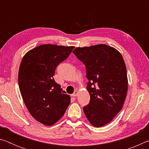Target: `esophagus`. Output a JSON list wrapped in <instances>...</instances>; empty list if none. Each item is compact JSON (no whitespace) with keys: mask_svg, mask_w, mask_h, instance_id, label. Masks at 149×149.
I'll return each instance as SVG.
<instances>
[{"mask_svg":"<svg viewBox=\"0 0 149 149\" xmlns=\"http://www.w3.org/2000/svg\"><path fill=\"white\" fill-rule=\"evenodd\" d=\"M77 95H78V91H75L72 94V96H73V97H77Z\"/></svg>","mask_w":149,"mask_h":149,"instance_id":"esophagus-1","label":"esophagus"}]
</instances>
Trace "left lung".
Listing matches in <instances>:
<instances>
[{"label": "left lung", "instance_id": "1", "mask_svg": "<svg viewBox=\"0 0 149 149\" xmlns=\"http://www.w3.org/2000/svg\"><path fill=\"white\" fill-rule=\"evenodd\" d=\"M85 65L89 104L84 111L97 127L112 120L122 110L127 91L126 66L123 57L114 48L104 44L77 47L73 51Z\"/></svg>", "mask_w": 149, "mask_h": 149}]
</instances>
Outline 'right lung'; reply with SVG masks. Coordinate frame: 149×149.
<instances>
[{
    "label": "right lung",
    "mask_w": 149,
    "mask_h": 149,
    "mask_svg": "<svg viewBox=\"0 0 149 149\" xmlns=\"http://www.w3.org/2000/svg\"><path fill=\"white\" fill-rule=\"evenodd\" d=\"M74 48L42 45L22 58L18 73L20 93L30 114L42 124L57 122L70 104V95L63 93L53 76L56 67Z\"/></svg>",
    "instance_id": "right-lung-1"
}]
</instances>
